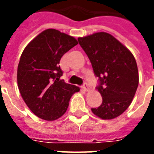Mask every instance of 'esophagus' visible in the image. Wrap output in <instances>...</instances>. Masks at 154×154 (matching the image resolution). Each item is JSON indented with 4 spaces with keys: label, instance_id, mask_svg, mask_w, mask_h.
Here are the masks:
<instances>
[{
    "label": "esophagus",
    "instance_id": "esophagus-1",
    "mask_svg": "<svg viewBox=\"0 0 154 154\" xmlns=\"http://www.w3.org/2000/svg\"><path fill=\"white\" fill-rule=\"evenodd\" d=\"M82 89H83L84 91H87L89 90V87H88V84H87V82H85V83L83 84V86H82Z\"/></svg>",
    "mask_w": 154,
    "mask_h": 154
}]
</instances>
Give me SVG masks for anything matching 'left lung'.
<instances>
[{"mask_svg": "<svg viewBox=\"0 0 154 154\" xmlns=\"http://www.w3.org/2000/svg\"><path fill=\"white\" fill-rule=\"evenodd\" d=\"M77 39L99 78L97 89L102 97V103L91 111L103 119L118 117L129 106L138 88L135 58L125 46L106 32Z\"/></svg>", "mask_w": 154, "mask_h": 154, "instance_id": "obj_1", "label": "left lung"}]
</instances>
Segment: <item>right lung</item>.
Masks as SVG:
<instances>
[{"mask_svg":"<svg viewBox=\"0 0 154 154\" xmlns=\"http://www.w3.org/2000/svg\"><path fill=\"white\" fill-rule=\"evenodd\" d=\"M78 42L70 35L48 29L25 47L17 69V82L23 100L35 116L45 120L60 118L71 97L79 87L60 77L61 57Z\"/></svg>","mask_w":154,"mask_h":154,"instance_id":"right-lung-1","label":"right lung"}]
</instances>
